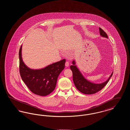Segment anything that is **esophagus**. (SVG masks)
<instances>
[{"instance_id":"34e87169","label":"esophagus","mask_w":130,"mask_h":130,"mask_svg":"<svg viewBox=\"0 0 130 130\" xmlns=\"http://www.w3.org/2000/svg\"><path fill=\"white\" fill-rule=\"evenodd\" d=\"M65 66H66V67H69V62L68 61H66V63H65Z\"/></svg>"}]
</instances>
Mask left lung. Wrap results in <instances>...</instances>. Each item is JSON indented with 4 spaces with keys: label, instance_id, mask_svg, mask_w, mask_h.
<instances>
[{
    "label": "left lung",
    "instance_id": "obj_1",
    "mask_svg": "<svg viewBox=\"0 0 130 130\" xmlns=\"http://www.w3.org/2000/svg\"><path fill=\"white\" fill-rule=\"evenodd\" d=\"M99 30L101 37L108 38L107 34L101 28H99ZM72 64L73 65L70 66V69L73 72L74 85L79 91L86 94H92L99 92L106 86L113 74L112 72L108 79L104 82L101 83H94L87 80L83 75L77 67L74 60L72 61Z\"/></svg>",
    "mask_w": 130,
    "mask_h": 130
}]
</instances>
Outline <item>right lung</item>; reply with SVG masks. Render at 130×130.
Here are the masks:
<instances>
[{"mask_svg":"<svg viewBox=\"0 0 130 130\" xmlns=\"http://www.w3.org/2000/svg\"><path fill=\"white\" fill-rule=\"evenodd\" d=\"M22 45L19 52V72L23 82L32 93L46 96L55 89L58 77L65 68V59L55 62L40 69L27 67L22 58Z\"/></svg>","mask_w":130,"mask_h":130,"instance_id":"obj_1","label":"right lung"}]
</instances>
